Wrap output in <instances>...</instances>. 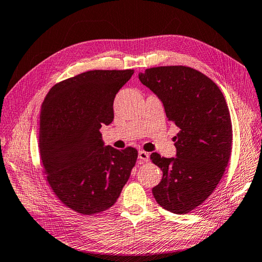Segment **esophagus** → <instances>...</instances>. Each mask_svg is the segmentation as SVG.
<instances>
[{"instance_id":"1","label":"esophagus","mask_w":262,"mask_h":262,"mask_svg":"<svg viewBox=\"0 0 262 262\" xmlns=\"http://www.w3.org/2000/svg\"><path fill=\"white\" fill-rule=\"evenodd\" d=\"M148 159H150V155L145 151H140L138 152V160L141 162H147Z\"/></svg>"}]
</instances>
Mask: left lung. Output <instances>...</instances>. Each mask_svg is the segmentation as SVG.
Here are the masks:
<instances>
[{
    "label": "left lung",
    "instance_id": "obj_1",
    "mask_svg": "<svg viewBox=\"0 0 262 262\" xmlns=\"http://www.w3.org/2000/svg\"><path fill=\"white\" fill-rule=\"evenodd\" d=\"M138 79L181 129L173 137L175 158L151 155L162 170L153 196L168 211L187 213L210 196L228 165L233 129L226 100L209 77L189 67H156L138 74Z\"/></svg>",
    "mask_w": 262,
    "mask_h": 262
}]
</instances>
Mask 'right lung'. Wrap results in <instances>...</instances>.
<instances>
[{
    "label": "right lung",
    "mask_w": 262,
    "mask_h": 262,
    "mask_svg": "<svg viewBox=\"0 0 262 262\" xmlns=\"http://www.w3.org/2000/svg\"><path fill=\"white\" fill-rule=\"evenodd\" d=\"M134 70H91L54 85L39 116V153L48 182L81 214L111 208L135 166L134 147L105 146L100 128L114 120L116 94Z\"/></svg>",
    "instance_id": "add662e5"
}]
</instances>
